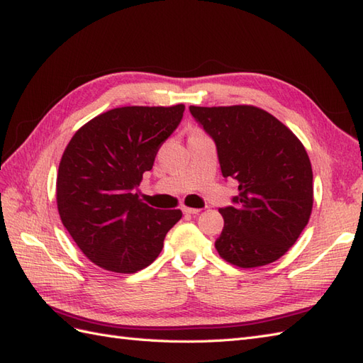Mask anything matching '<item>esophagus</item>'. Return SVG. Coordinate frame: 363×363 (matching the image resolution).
<instances>
[{
  "label": "esophagus",
  "mask_w": 363,
  "mask_h": 363,
  "mask_svg": "<svg viewBox=\"0 0 363 363\" xmlns=\"http://www.w3.org/2000/svg\"><path fill=\"white\" fill-rule=\"evenodd\" d=\"M182 211L184 212V214H189V216H196V214H199V212H200L199 208H188V206H183Z\"/></svg>",
  "instance_id": "1"
}]
</instances>
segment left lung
Listing matches in <instances>:
<instances>
[{"mask_svg": "<svg viewBox=\"0 0 363 363\" xmlns=\"http://www.w3.org/2000/svg\"><path fill=\"white\" fill-rule=\"evenodd\" d=\"M191 115L214 140L225 179L238 183L216 248L240 268L263 267L296 243L313 209L311 162L284 123L254 106L199 108Z\"/></svg>", "mask_w": 363, "mask_h": 363, "instance_id": "8db88e82", "label": "left lung"}]
</instances>
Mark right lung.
<instances>
[{"mask_svg": "<svg viewBox=\"0 0 363 363\" xmlns=\"http://www.w3.org/2000/svg\"><path fill=\"white\" fill-rule=\"evenodd\" d=\"M184 106H126L79 128L61 157L57 205L65 228L100 268L130 274L163 250L180 209H155L138 199L143 174L180 125Z\"/></svg>", "mask_w": 363, "mask_h": 363, "instance_id": "right-lung-1", "label": "right lung"}]
</instances>
